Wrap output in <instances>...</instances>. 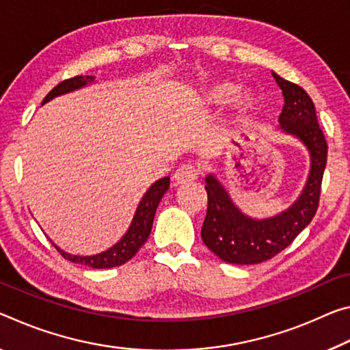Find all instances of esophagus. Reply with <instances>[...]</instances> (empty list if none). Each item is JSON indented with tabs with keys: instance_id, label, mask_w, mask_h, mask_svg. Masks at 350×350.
I'll list each match as a JSON object with an SVG mask.
<instances>
[{
	"instance_id": "esophagus-1",
	"label": "esophagus",
	"mask_w": 350,
	"mask_h": 350,
	"mask_svg": "<svg viewBox=\"0 0 350 350\" xmlns=\"http://www.w3.org/2000/svg\"><path fill=\"white\" fill-rule=\"evenodd\" d=\"M199 171L195 165H182L180 168L176 170V173L173 174V180L176 182L177 185L182 184H190V182L198 179Z\"/></svg>"
}]
</instances>
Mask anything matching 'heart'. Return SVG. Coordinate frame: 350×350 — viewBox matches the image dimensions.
Listing matches in <instances>:
<instances>
[{"label": "heart", "mask_w": 350, "mask_h": 350, "mask_svg": "<svg viewBox=\"0 0 350 350\" xmlns=\"http://www.w3.org/2000/svg\"><path fill=\"white\" fill-rule=\"evenodd\" d=\"M237 92V85L232 82H219L213 87H210L204 95V103L207 105H221L227 103L230 96ZM255 103L254 93L249 90H243L237 93L234 101H232V107H234L237 115H243L252 109Z\"/></svg>", "instance_id": "obj_1"}]
</instances>
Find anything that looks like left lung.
Returning a JSON list of instances; mask_svg holds the SVG:
<instances>
[{
  "instance_id": "left-lung-1",
  "label": "left lung",
  "mask_w": 350,
  "mask_h": 350,
  "mask_svg": "<svg viewBox=\"0 0 350 350\" xmlns=\"http://www.w3.org/2000/svg\"><path fill=\"white\" fill-rule=\"evenodd\" d=\"M285 104L280 129L297 138L310 154V171L301 195L284 212L257 219L243 213L215 174L205 176L208 205L201 237L210 251L226 263L257 265L284 251L312 223L318 210L321 184L327 163V143L312 98L302 87L273 71Z\"/></svg>"
}]
</instances>
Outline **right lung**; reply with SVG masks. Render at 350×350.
<instances>
[{"label": "right lung", "instance_id": "right-lung-1", "mask_svg": "<svg viewBox=\"0 0 350 350\" xmlns=\"http://www.w3.org/2000/svg\"><path fill=\"white\" fill-rule=\"evenodd\" d=\"M95 82V76H75L71 79H66L60 82L59 85H55L51 92L48 93L43 99L42 104H46L51 101L55 96L66 95V93H71L75 90H79V88L85 87L88 84H93ZM170 188V177H162V179L155 180L154 184L148 188L145 195H143L142 201L138 202L137 210L134 213V218H132V223L129 229L126 230V234L121 237L120 241H116L112 247L105 249V251L95 254V255H73L70 252H65L59 246L54 247L57 249L64 258L70 260L73 263H79L88 266V268H96V269H104V268H113V266H121L126 262L134 257L143 245H145L149 234H151L152 223H154V215L155 210L159 207L160 199L168 191Z\"/></svg>", "mask_w": 350, "mask_h": 350}]
</instances>
